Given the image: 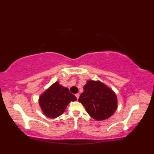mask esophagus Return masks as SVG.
<instances>
[{
	"label": "esophagus",
	"mask_w": 154,
	"mask_h": 154,
	"mask_svg": "<svg viewBox=\"0 0 154 154\" xmlns=\"http://www.w3.org/2000/svg\"><path fill=\"white\" fill-rule=\"evenodd\" d=\"M75 97H77V99H79V93L75 94Z\"/></svg>",
	"instance_id": "obj_1"
}]
</instances>
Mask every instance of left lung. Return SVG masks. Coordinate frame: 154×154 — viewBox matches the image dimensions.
Wrapping results in <instances>:
<instances>
[{
  "mask_svg": "<svg viewBox=\"0 0 154 154\" xmlns=\"http://www.w3.org/2000/svg\"><path fill=\"white\" fill-rule=\"evenodd\" d=\"M83 89L78 101L93 119L106 120L115 112L118 108L116 94L105 84L100 81L88 80Z\"/></svg>",
  "mask_w": 154,
  "mask_h": 154,
  "instance_id": "obj_1",
  "label": "left lung"
}]
</instances>
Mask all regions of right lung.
Masks as SVG:
<instances>
[{"label":"right lung","instance_id":"right-lung-1","mask_svg":"<svg viewBox=\"0 0 154 154\" xmlns=\"http://www.w3.org/2000/svg\"><path fill=\"white\" fill-rule=\"evenodd\" d=\"M77 100L74 94L69 89L60 83L52 84L39 97V105L45 116L55 119L64 112L67 105L71 101Z\"/></svg>","mask_w":154,"mask_h":154}]
</instances>
